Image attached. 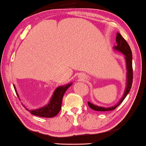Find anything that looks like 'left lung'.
I'll return each instance as SVG.
<instances>
[{"instance_id": "1", "label": "left lung", "mask_w": 146, "mask_h": 146, "mask_svg": "<svg viewBox=\"0 0 146 146\" xmlns=\"http://www.w3.org/2000/svg\"><path fill=\"white\" fill-rule=\"evenodd\" d=\"M116 40L117 45L114 46L115 50H116L121 52V53H123L125 55V61H126V68H127V86L126 88H125L124 94H123V97L121 98V99L119 100V103L117 104L116 105L114 106L110 107V108H104V107H100L98 106H95L92 104L88 102V104L89 107L91 109L94 110L96 111H110L113 110L120 104L122 102L123 100L125 99V98L127 96V95L128 94L129 92L130 91V89L131 88V85H132V82H133V69H132V54H131V50L130 49V47L126 40L123 38L119 33H117L116 35Z\"/></svg>"}]
</instances>
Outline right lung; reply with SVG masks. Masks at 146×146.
<instances>
[{"instance_id":"1","label":"right lung","mask_w":146,"mask_h":146,"mask_svg":"<svg viewBox=\"0 0 146 146\" xmlns=\"http://www.w3.org/2000/svg\"><path fill=\"white\" fill-rule=\"evenodd\" d=\"M72 84H69L64 86H59L55 90L53 94L52 97L50 100L49 104L46 106L41 108L40 109L35 110H29L26 108L28 111H29L32 114L37 115V116L42 117H52L56 115L59 111H60L62 102V98L64 94L67 90V89ZM15 90L16 91L15 87ZM17 92V91H16ZM18 96V94L17 92ZM25 107V106H24Z\"/></svg>"}]
</instances>
